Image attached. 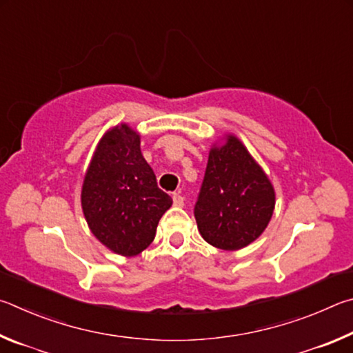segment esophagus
<instances>
[{
	"label": "esophagus",
	"instance_id": "1",
	"mask_svg": "<svg viewBox=\"0 0 353 353\" xmlns=\"http://www.w3.org/2000/svg\"><path fill=\"white\" fill-rule=\"evenodd\" d=\"M172 200H173V205H175L176 208H183L184 206V199L180 195V194H173L172 195Z\"/></svg>",
	"mask_w": 353,
	"mask_h": 353
}]
</instances>
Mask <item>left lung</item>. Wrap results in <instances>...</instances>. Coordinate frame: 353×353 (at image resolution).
Returning <instances> with one entry per match:
<instances>
[{"label":"left lung","mask_w":353,"mask_h":353,"mask_svg":"<svg viewBox=\"0 0 353 353\" xmlns=\"http://www.w3.org/2000/svg\"><path fill=\"white\" fill-rule=\"evenodd\" d=\"M274 206L273 183L243 142L232 133L214 142L195 205L201 237L215 248L242 250L262 236Z\"/></svg>","instance_id":"1"}]
</instances>
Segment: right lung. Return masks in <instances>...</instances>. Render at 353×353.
Returning <instances> with one entry per match:
<instances>
[{
    "label": "right lung",
    "instance_id": "obj_1",
    "mask_svg": "<svg viewBox=\"0 0 353 353\" xmlns=\"http://www.w3.org/2000/svg\"><path fill=\"white\" fill-rule=\"evenodd\" d=\"M82 211L99 242L114 254L138 256L153 242L172 199L141 153V134L128 123L108 128L85 172Z\"/></svg>",
    "mask_w": 353,
    "mask_h": 353
}]
</instances>
